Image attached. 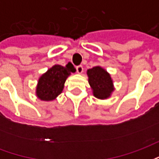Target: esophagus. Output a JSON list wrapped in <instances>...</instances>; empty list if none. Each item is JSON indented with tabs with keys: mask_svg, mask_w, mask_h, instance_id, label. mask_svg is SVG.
<instances>
[{
	"mask_svg": "<svg viewBox=\"0 0 159 159\" xmlns=\"http://www.w3.org/2000/svg\"><path fill=\"white\" fill-rule=\"evenodd\" d=\"M76 72H77V73H79V74L83 73V67L82 66H77L76 67Z\"/></svg>",
	"mask_w": 159,
	"mask_h": 159,
	"instance_id": "34e87169",
	"label": "esophagus"
}]
</instances>
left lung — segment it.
<instances>
[{
  "mask_svg": "<svg viewBox=\"0 0 159 159\" xmlns=\"http://www.w3.org/2000/svg\"><path fill=\"white\" fill-rule=\"evenodd\" d=\"M89 83L93 89V93L98 99H107L113 91V83L110 74L100 66L88 70Z\"/></svg>",
  "mask_w": 159,
  "mask_h": 159,
  "instance_id": "obj_1",
  "label": "left lung"
}]
</instances>
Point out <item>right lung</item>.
<instances>
[{
	"mask_svg": "<svg viewBox=\"0 0 159 159\" xmlns=\"http://www.w3.org/2000/svg\"><path fill=\"white\" fill-rule=\"evenodd\" d=\"M72 65L68 64L66 67L55 65L44 73L38 81L36 95L40 100H52L61 93L66 78L70 72H75Z\"/></svg>",
	"mask_w": 159,
	"mask_h": 159,
	"instance_id": "1",
	"label": "right lung"
}]
</instances>
